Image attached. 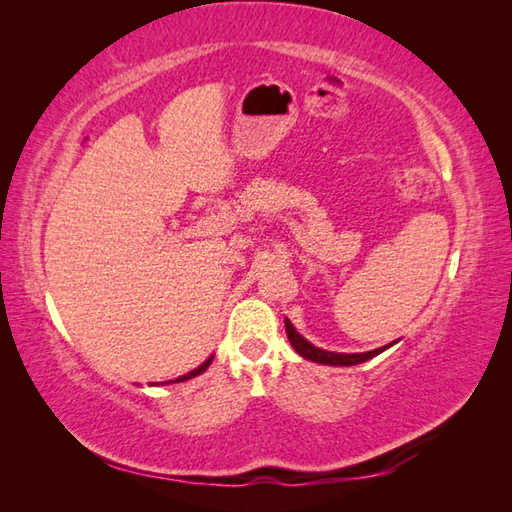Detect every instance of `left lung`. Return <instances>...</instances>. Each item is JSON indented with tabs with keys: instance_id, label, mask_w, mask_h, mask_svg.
<instances>
[{
	"instance_id": "left-lung-1",
	"label": "left lung",
	"mask_w": 512,
	"mask_h": 512,
	"mask_svg": "<svg viewBox=\"0 0 512 512\" xmlns=\"http://www.w3.org/2000/svg\"><path fill=\"white\" fill-rule=\"evenodd\" d=\"M286 332H288V339H290L292 347H295V350L303 358H308V361H314V363H321V365H339V367L358 365V363L369 361V358L380 354V352L387 350V347H389V345H385V347H378V350L363 352V354H336V352L319 350V347H314L312 343H308L295 328H292V323L288 319H286Z\"/></svg>"
}]
</instances>
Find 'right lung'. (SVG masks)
<instances>
[{"instance_id":"add662e5","label":"right lung","mask_w":512,"mask_h":512,"mask_svg":"<svg viewBox=\"0 0 512 512\" xmlns=\"http://www.w3.org/2000/svg\"><path fill=\"white\" fill-rule=\"evenodd\" d=\"M211 361L213 358H209V361H204L198 369H193V372H189V374H184V376H180V378H176V380H169V383H182V380H189V378H195L198 374H202V372H206V367L211 365Z\"/></svg>"}]
</instances>
